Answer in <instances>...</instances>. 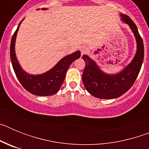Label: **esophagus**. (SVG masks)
Returning <instances> with one entry per match:
<instances>
[{
	"label": "esophagus",
	"mask_w": 149,
	"mask_h": 149,
	"mask_svg": "<svg viewBox=\"0 0 149 149\" xmlns=\"http://www.w3.org/2000/svg\"><path fill=\"white\" fill-rule=\"evenodd\" d=\"M88 48L87 47H85V46H84V47H82V48H81V55H84V54H86V53L88 52Z\"/></svg>",
	"instance_id": "1"
}]
</instances>
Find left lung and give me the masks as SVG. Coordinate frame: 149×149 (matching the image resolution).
<instances>
[{"label":"left lung","mask_w":149,"mask_h":149,"mask_svg":"<svg viewBox=\"0 0 149 149\" xmlns=\"http://www.w3.org/2000/svg\"><path fill=\"white\" fill-rule=\"evenodd\" d=\"M121 16L122 21L129 24L134 33L137 43V51L132 62L116 74H104L89 56H83L86 65L82 75L83 83L86 90L96 98L111 99L125 93L133 86L141 69L144 58L143 39L132 19L125 14H121Z\"/></svg>","instance_id":"left-lung-1"}]
</instances>
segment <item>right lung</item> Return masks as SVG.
<instances>
[{"mask_svg":"<svg viewBox=\"0 0 149 149\" xmlns=\"http://www.w3.org/2000/svg\"><path fill=\"white\" fill-rule=\"evenodd\" d=\"M42 10L46 9L42 8ZM22 22L19 23L16 30L13 33L10 44V58L15 75L23 87L35 95L48 96L56 94L64 81L68 67L76 59L81 56V51H77L65 56L53 68L42 74H29L21 68L15 53V38Z\"/></svg>","mask_w":149,"mask_h":149,"instance_id":"add662e5","label":"right lung"}]
</instances>
